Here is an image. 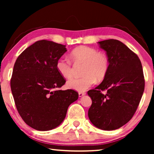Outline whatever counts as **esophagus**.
<instances>
[{
    "mask_svg": "<svg viewBox=\"0 0 154 154\" xmlns=\"http://www.w3.org/2000/svg\"><path fill=\"white\" fill-rule=\"evenodd\" d=\"M84 95H85V92H79V97H82V96H84Z\"/></svg>",
    "mask_w": 154,
    "mask_h": 154,
    "instance_id": "obj_1",
    "label": "esophagus"
}]
</instances>
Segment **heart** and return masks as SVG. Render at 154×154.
<instances>
[{
    "mask_svg": "<svg viewBox=\"0 0 154 154\" xmlns=\"http://www.w3.org/2000/svg\"><path fill=\"white\" fill-rule=\"evenodd\" d=\"M71 57L75 62L84 63L81 77L69 79L66 86L79 92H84L96 82L103 80L109 70V60L105 54L88 46H79L71 52ZM56 69L64 78L72 76L71 62L65 58H60L56 62Z\"/></svg>",
    "mask_w": 154,
    "mask_h": 154,
    "instance_id": "1",
    "label": "heart"
}]
</instances>
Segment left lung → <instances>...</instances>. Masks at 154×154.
<instances>
[{
    "label": "left lung",
    "instance_id": "1",
    "mask_svg": "<svg viewBox=\"0 0 154 154\" xmlns=\"http://www.w3.org/2000/svg\"><path fill=\"white\" fill-rule=\"evenodd\" d=\"M106 51L109 70L103 82L88 92L92 99L88 117L94 126L104 130L118 129L133 117L145 89L139 57L121 41L98 42ZM106 90L103 94L102 91Z\"/></svg>",
    "mask_w": 154,
    "mask_h": 154
}]
</instances>
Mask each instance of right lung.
<instances>
[{
	"instance_id": "1",
	"label": "right lung",
	"mask_w": 154,
	"mask_h": 154,
	"mask_svg": "<svg viewBox=\"0 0 154 154\" xmlns=\"http://www.w3.org/2000/svg\"><path fill=\"white\" fill-rule=\"evenodd\" d=\"M66 51V45L38 41L15 61L12 94L21 118L34 129L47 131L58 126L68 107L78 99L76 91L59 90L66 81L57 71L56 62Z\"/></svg>"
}]
</instances>
